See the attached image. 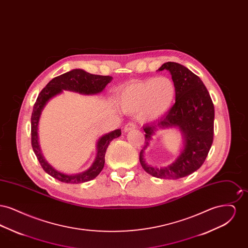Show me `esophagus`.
<instances>
[{
    "mask_svg": "<svg viewBox=\"0 0 248 248\" xmlns=\"http://www.w3.org/2000/svg\"><path fill=\"white\" fill-rule=\"evenodd\" d=\"M134 129H136V124L134 123H128V124H125L124 131V132H129V131H132V130Z\"/></svg>",
    "mask_w": 248,
    "mask_h": 248,
    "instance_id": "1",
    "label": "esophagus"
}]
</instances>
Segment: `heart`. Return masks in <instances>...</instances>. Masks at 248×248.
Segmentation results:
<instances>
[{"label": "heart", "instance_id": "1", "mask_svg": "<svg viewBox=\"0 0 248 248\" xmlns=\"http://www.w3.org/2000/svg\"><path fill=\"white\" fill-rule=\"evenodd\" d=\"M176 85L165 76L149 78L125 85L118 94V102L125 112L140 110L144 121L160 118L169 110L176 97Z\"/></svg>", "mask_w": 248, "mask_h": 248}]
</instances>
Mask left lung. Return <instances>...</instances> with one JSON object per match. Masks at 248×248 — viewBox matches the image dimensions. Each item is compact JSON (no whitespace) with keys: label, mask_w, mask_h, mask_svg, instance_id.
Wrapping results in <instances>:
<instances>
[{"label":"left lung","mask_w":248,"mask_h":248,"mask_svg":"<svg viewBox=\"0 0 248 248\" xmlns=\"http://www.w3.org/2000/svg\"><path fill=\"white\" fill-rule=\"evenodd\" d=\"M167 70L176 85V102L164 117L143 125L145 145L140 154L143 169L159 178L177 179L187 177L200 168L212 146L215 109L212 99L200 78L176 62H166L158 71ZM177 127L184 137V149L174 163L158 169L143 160V151L159 129Z\"/></svg>","instance_id":"obj_1"}]
</instances>
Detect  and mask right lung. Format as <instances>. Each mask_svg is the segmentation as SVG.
<instances>
[{"label":"right lung","instance_id":"1","mask_svg":"<svg viewBox=\"0 0 248 248\" xmlns=\"http://www.w3.org/2000/svg\"><path fill=\"white\" fill-rule=\"evenodd\" d=\"M112 77L91 74L86 71L75 69L52 79L38 95L31 114V146L36 157L43 169L51 177L61 182L78 184L94 179L101 172L105 164L107 148L113 139L119 138L121 129H116L102 136L96 144V156L94 163L84 172L75 175H66L49 165L42 154L38 141V124L42 111L48 101L55 95L69 90L83 94H95L102 92Z\"/></svg>","mask_w":248,"mask_h":248}]
</instances>
